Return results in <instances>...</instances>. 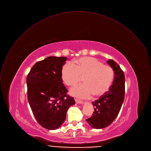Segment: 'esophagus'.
<instances>
[{
    "label": "esophagus",
    "mask_w": 151,
    "mask_h": 151,
    "mask_svg": "<svg viewBox=\"0 0 151 151\" xmlns=\"http://www.w3.org/2000/svg\"><path fill=\"white\" fill-rule=\"evenodd\" d=\"M75 101H76V102L77 103V104H83L84 102H83V101H80V100H78V99H75Z\"/></svg>",
    "instance_id": "1"
}]
</instances>
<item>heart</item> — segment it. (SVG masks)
I'll return each instance as SVG.
<instances>
[{"mask_svg":"<svg viewBox=\"0 0 151 151\" xmlns=\"http://www.w3.org/2000/svg\"><path fill=\"white\" fill-rule=\"evenodd\" d=\"M84 77V84L70 89L71 95L79 98H89L94 95L99 97L111 88L115 77L113 68L92 57H83L65 64L61 70L64 83L73 86Z\"/></svg>","mask_w":151,"mask_h":151,"instance_id":"obj_1","label":"heart"}]
</instances>
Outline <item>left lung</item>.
Segmentation results:
<instances>
[{
    "label": "left lung",
    "mask_w": 151,
    "mask_h": 151,
    "mask_svg": "<svg viewBox=\"0 0 151 151\" xmlns=\"http://www.w3.org/2000/svg\"><path fill=\"white\" fill-rule=\"evenodd\" d=\"M108 64L115 73L113 83L109 91L98 100L92 102L94 107L93 116L86 119L93 129H101L109 126L118 116L124 102L125 95V77L120 67L112 59Z\"/></svg>",
    "instance_id": "obj_1"
}]
</instances>
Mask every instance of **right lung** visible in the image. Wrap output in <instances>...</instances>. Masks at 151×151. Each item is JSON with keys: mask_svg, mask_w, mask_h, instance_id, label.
I'll list each match as a JSON object with an SVG mask.
<instances>
[{"mask_svg": "<svg viewBox=\"0 0 151 151\" xmlns=\"http://www.w3.org/2000/svg\"><path fill=\"white\" fill-rule=\"evenodd\" d=\"M67 58L49 56L36 63L27 77V97L37 122L48 130L61 127L75 104L63 83L61 70Z\"/></svg>", "mask_w": 151, "mask_h": 151, "instance_id": "obj_1", "label": "right lung"}]
</instances>
